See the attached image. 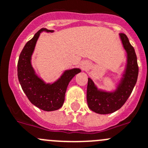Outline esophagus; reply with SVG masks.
<instances>
[{
	"label": "esophagus",
	"mask_w": 148,
	"mask_h": 148,
	"mask_svg": "<svg viewBox=\"0 0 148 148\" xmlns=\"http://www.w3.org/2000/svg\"><path fill=\"white\" fill-rule=\"evenodd\" d=\"M89 66H90V65L88 64V63H83V64L81 65V68H82V69H88V68H89Z\"/></svg>",
	"instance_id": "1"
}]
</instances>
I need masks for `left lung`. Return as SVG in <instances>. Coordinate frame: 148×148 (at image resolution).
Segmentation results:
<instances>
[{
  "mask_svg": "<svg viewBox=\"0 0 148 148\" xmlns=\"http://www.w3.org/2000/svg\"><path fill=\"white\" fill-rule=\"evenodd\" d=\"M119 38L126 53V64L116 88L111 91L102 90L98 88L90 78L88 80V106L97 114H111L121 108L136 83L139 67L135 50L125 34H119Z\"/></svg>",
  "mask_w": 148,
  "mask_h": 148,
  "instance_id": "obj_1",
  "label": "left lung"
}]
</instances>
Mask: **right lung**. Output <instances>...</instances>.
Returning <instances> with one entry per match:
<instances>
[{
    "label": "right lung",
    "instance_id": "right-lung-1",
    "mask_svg": "<svg viewBox=\"0 0 148 148\" xmlns=\"http://www.w3.org/2000/svg\"><path fill=\"white\" fill-rule=\"evenodd\" d=\"M43 32L54 31L42 28L26 42L18 60V77L23 92L34 106L46 111H53L62 107L69 83L81 70L78 68L68 69L57 80L48 83L37 74L32 64V57L37 41Z\"/></svg>",
    "mask_w": 148,
    "mask_h": 148
}]
</instances>
